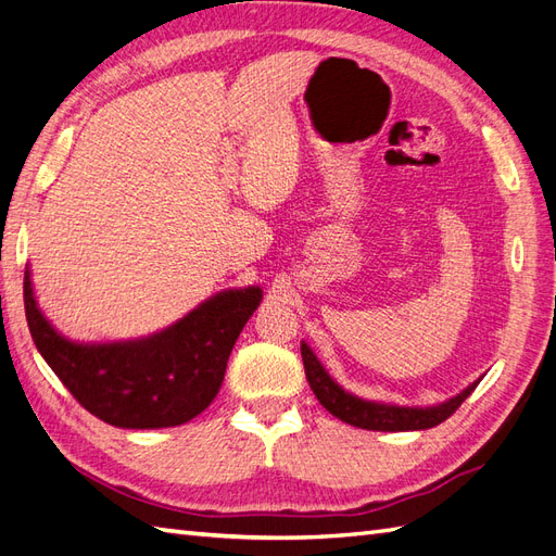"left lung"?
Masks as SVG:
<instances>
[{"label": "left lung", "mask_w": 556, "mask_h": 556, "mask_svg": "<svg viewBox=\"0 0 556 556\" xmlns=\"http://www.w3.org/2000/svg\"><path fill=\"white\" fill-rule=\"evenodd\" d=\"M301 354L305 364V376L312 392L319 400V404L340 418L362 430H376V432H410V430H430V427L444 422L451 418L469 394L475 392L479 380L467 386L460 394L451 396V400L441 402L437 406H396V404H382V402H368L362 396L343 390L338 382L329 376V371L321 366L317 354L309 350V345L301 343Z\"/></svg>", "instance_id": "left-lung-1"}]
</instances>
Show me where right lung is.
I'll list each match as a JSON object with an SVG mask.
<instances>
[{
  "mask_svg": "<svg viewBox=\"0 0 556 556\" xmlns=\"http://www.w3.org/2000/svg\"><path fill=\"white\" fill-rule=\"evenodd\" d=\"M23 298L39 354L89 414L124 430H160L192 420L216 400L263 289L220 291L162 331L115 343H75L55 331L37 305L30 269Z\"/></svg>",
  "mask_w": 556,
  "mask_h": 556,
  "instance_id": "obj_1",
  "label": "right lung"
}]
</instances>
